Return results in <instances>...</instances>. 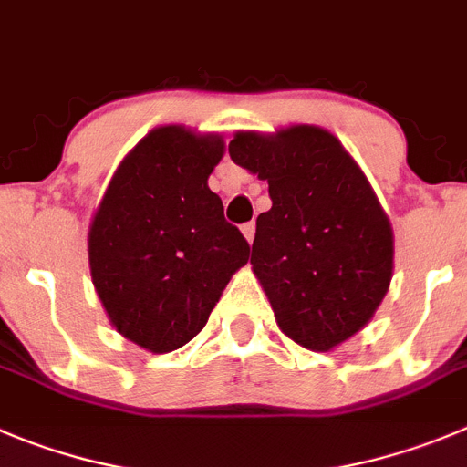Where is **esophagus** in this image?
Returning a JSON list of instances; mask_svg holds the SVG:
<instances>
[{"label": "esophagus", "mask_w": 467, "mask_h": 467, "mask_svg": "<svg viewBox=\"0 0 467 467\" xmlns=\"http://www.w3.org/2000/svg\"><path fill=\"white\" fill-rule=\"evenodd\" d=\"M254 229H256V224H254V222H247V224H243V226H241L243 236L247 238V243H252V241H254Z\"/></svg>", "instance_id": "1"}]
</instances>
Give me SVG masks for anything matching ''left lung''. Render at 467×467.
<instances>
[{
	"label": "left lung",
	"mask_w": 467,
	"mask_h": 467,
	"mask_svg": "<svg viewBox=\"0 0 467 467\" xmlns=\"http://www.w3.org/2000/svg\"><path fill=\"white\" fill-rule=\"evenodd\" d=\"M231 160L268 182L256 217L252 271L285 336L328 352L361 331L393 271L389 217L363 171L322 127L238 131Z\"/></svg>",
	"instance_id": "obj_1"
}]
</instances>
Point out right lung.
Segmentation results:
<instances>
[{
    "label": "right lung",
    "mask_w": 467,
    "mask_h": 467,
    "mask_svg": "<svg viewBox=\"0 0 467 467\" xmlns=\"http://www.w3.org/2000/svg\"><path fill=\"white\" fill-rule=\"evenodd\" d=\"M217 134L157 127L122 160L88 234L89 273L110 324L148 352L190 342L250 245L224 220L208 175Z\"/></svg>",
    "instance_id": "add662e5"
}]
</instances>
